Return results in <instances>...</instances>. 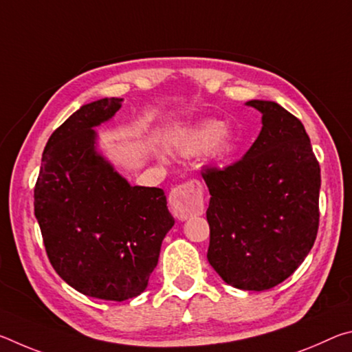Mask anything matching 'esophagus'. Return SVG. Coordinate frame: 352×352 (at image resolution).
<instances>
[{
    "mask_svg": "<svg viewBox=\"0 0 352 352\" xmlns=\"http://www.w3.org/2000/svg\"><path fill=\"white\" fill-rule=\"evenodd\" d=\"M169 205L174 216L180 220L199 216L205 210L204 184L199 180L178 184L169 195Z\"/></svg>",
    "mask_w": 352,
    "mask_h": 352,
    "instance_id": "1",
    "label": "esophagus"
}]
</instances>
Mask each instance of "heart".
<instances>
[{
    "label": "heart",
    "instance_id": "obj_1",
    "mask_svg": "<svg viewBox=\"0 0 352 352\" xmlns=\"http://www.w3.org/2000/svg\"><path fill=\"white\" fill-rule=\"evenodd\" d=\"M177 147L184 155H201L211 151L214 157L225 158L233 151V140L226 133L223 122L210 119L184 132L178 138Z\"/></svg>",
    "mask_w": 352,
    "mask_h": 352
}]
</instances>
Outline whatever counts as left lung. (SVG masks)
<instances>
[{
	"label": "left lung",
	"instance_id": "obj_1",
	"mask_svg": "<svg viewBox=\"0 0 352 352\" xmlns=\"http://www.w3.org/2000/svg\"><path fill=\"white\" fill-rule=\"evenodd\" d=\"M262 129L242 160L201 174L211 199L208 261L226 284L267 290L294 273L318 231L320 164L301 121L272 100H248Z\"/></svg>",
	"mask_w": 352,
	"mask_h": 352
}]
</instances>
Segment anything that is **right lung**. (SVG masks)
<instances>
[{"mask_svg":"<svg viewBox=\"0 0 352 352\" xmlns=\"http://www.w3.org/2000/svg\"><path fill=\"white\" fill-rule=\"evenodd\" d=\"M121 105V98H104L73 113L47 140L34 189V212L57 275L109 301L146 290L175 223L163 189L132 186L98 151L94 127Z\"/></svg>","mask_w":352,"mask_h":352,"instance_id":"obj_1","label":"right lung"}]
</instances>
